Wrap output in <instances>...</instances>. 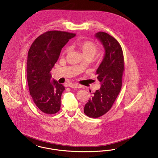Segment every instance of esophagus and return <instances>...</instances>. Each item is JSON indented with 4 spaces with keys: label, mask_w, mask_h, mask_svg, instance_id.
Here are the masks:
<instances>
[{
    "label": "esophagus",
    "mask_w": 158,
    "mask_h": 158,
    "mask_svg": "<svg viewBox=\"0 0 158 158\" xmlns=\"http://www.w3.org/2000/svg\"><path fill=\"white\" fill-rule=\"evenodd\" d=\"M69 87H70V88H80V85H78V84H69V85H68Z\"/></svg>",
    "instance_id": "esophagus-1"
}]
</instances>
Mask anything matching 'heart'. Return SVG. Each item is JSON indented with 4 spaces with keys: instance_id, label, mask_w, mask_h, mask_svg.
Segmentation results:
<instances>
[{
    "instance_id": "1",
    "label": "heart",
    "mask_w": 158,
    "mask_h": 158,
    "mask_svg": "<svg viewBox=\"0 0 158 158\" xmlns=\"http://www.w3.org/2000/svg\"><path fill=\"white\" fill-rule=\"evenodd\" d=\"M74 47L82 52L83 56H89L91 58L96 54L98 50L97 45L91 40H78L75 43ZM68 51L69 49H67L65 52Z\"/></svg>"
}]
</instances>
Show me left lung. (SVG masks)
Returning <instances> with one entry per match:
<instances>
[{
    "label": "left lung",
    "mask_w": 158,
    "mask_h": 158,
    "mask_svg": "<svg viewBox=\"0 0 158 158\" xmlns=\"http://www.w3.org/2000/svg\"><path fill=\"white\" fill-rule=\"evenodd\" d=\"M95 36L105 51L102 62L96 71L101 88L93 93L85 105L84 113L90 118H97L111 109L121 91L124 59L122 48L116 39L102 31L97 33Z\"/></svg>",
    "instance_id": "obj_1"
}]
</instances>
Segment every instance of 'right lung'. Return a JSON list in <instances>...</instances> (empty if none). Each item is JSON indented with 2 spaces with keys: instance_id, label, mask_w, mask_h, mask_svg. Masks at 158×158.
I'll use <instances>...</instances> for the list:
<instances>
[{
  "instance_id": "1",
  "label": "right lung",
  "mask_w": 158,
  "mask_h": 158,
  "mask_svg": "<svg viewBox=\"0 0 158 158\" xmlns=\"http://www.w3.org/2000/svg\"><path fill=\"white\" fill-rule=\"evenodd\" d=\"M76 34L48 31L37 37L29 49L27 78L30 95L39 110L47 114L60 110L61 97L65 88L53 79L51 71L61 49Z\"/></svg>"
}]
</instances>
